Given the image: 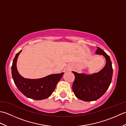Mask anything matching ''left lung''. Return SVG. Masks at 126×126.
I'll use <instances>...</instances> for the list:
<instances>
[{"label":"left lung","mask_w":126,"mask_h":126,"mask_svg":"<svg viewBox=\"0 0 126 126\" xmlns=\"http://www.w3.org/2000/svg\"><path fill=\"white\" fill-rule=\"evenodd\" d=\"M97 47L96 54L103 56L106 60V65L102 70L91 75L72 71L75 75L73 92L77 98L84 101H93L100 98L107 90L111 82L113 68L110 57L102 49Z\"/></svg>","instance_id":"obj_1"}]
</instances>
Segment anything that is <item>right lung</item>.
Wrapping results in <instances>:
<instances>
[{
  "instance_id": "obj_1",
  "label": "right lung",
  "mask_w": 126,
  "mask_h": 126,
  "mask_svg": "<svg viewBox=\"0 0 126 126\" xmlns=\"http://www.w3.org/2000/svg\"><path fill=\"white\" fill-rule=\"evenodd\" d=\"M19 52L16 55L11 67L12 76L18 89L28 98L36 100L47 98L55 90L57 83L60 81L64 73L51 74L38 79L24 78L19 74L17 69V61Z\"/></svg>"
}]
</instances>
